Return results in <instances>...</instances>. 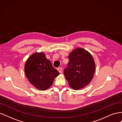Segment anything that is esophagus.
<instances>
[{
  "label": "esophagus",
  "mask_w": 122,
  "mask_h": 122,
  "mask_svg": "<svg viewBox=\"0 0 122 122\" xmlns=\"http://www.w3.org/2000/svg\"><path fill=\"white\" fill-rule=\"evenodd\" d=\"M57 70H58V71L59 72H60V73H61V72H62V68H61V67L58 68Z\"/></svg>",
  "instance_id": "34e87169"
}]
</instances>
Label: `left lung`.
Listing matches in <instances>:
<instances>
[{
  "instance_id": "left-lung-1",
  "label": "left lung",
  "mask_w": 122,
  "mask_h": 122,
  "mask_svg": "<svg viewBox=\"0 0 122 122\" xmlns=\"http://www.w3.org/2000/svg\"><path fill=\"white\" fill-rule=\"evenodd\" d=\"M69 61L64 71L69 86L78 90L91 81L95 71V64L92 55L82 48L73 50L68 56Z\"/></svg>"
}]
</instances>
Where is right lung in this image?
I'll use <instances>...</instances> for the list:
<instances>
[{"instance_id":"1","label":"right lung","mask_w":122,"mask_h":122,"mask_svg":"<svg viewBox=\"0 0 122 122\" xmlns=\"http://www.w3.org/2000/svg\"><path fill=\"white\" fill-rule=\"evenodd\" d=\"M24 69L29 82L38 89L43 91L48 88L60 74L43 52L34 53L29 57Z\"/></svg>"}]
</instances>
